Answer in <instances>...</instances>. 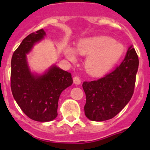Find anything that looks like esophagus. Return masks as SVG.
Wrapping results in <instances>:
<instances>
[{
	"label": "esophagus",
	"instance_id": "34e87169",
	"mask_svg": "<svg viewBox=\"0 0 150 150\" xmlns=\"http://www.w3.org/2000/svg\"><path fill=\"white\" fill-rule=\"evenodd\" d=\"M73 82H74L75 85H79L81 83V79H79V77L75 76V77L73 78Z\"/></svg>",
	"mask_w": 150,
	"mask_h": 150
}]
</instances>
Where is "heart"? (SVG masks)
Returning <instances> with one entry per match:
<instances>
[{
  "mask_svg": "<svg viewBox=\"0 0 150 150\" xmlns=\"http://www.w3.org/2000/svg\"><path fill=\"white\" fill-rule=\"evenodd\" d=\"M125 50V46L114 38L96 36L79 40L75 50L71 46H66L64 53L72 62L76 61V53L88 56L85 64L88 73L93 76H102L118 62Z\"/></svg>",
  "mask_w": 150,
  "mask_h": 150,
  "instance_id": "obj_1",
  "label": "heart"
}]
</instances>
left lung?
<instances>
[{"mask_svg":"<svg viewBox=\"0 0 150 150\" xmlns=\"http://www.w3.org/2000/svg\"><path fill=\"white\" fill-rule=\"evenodd\" d=\"M138 68L139 57L131 46L115 70L98 80L83 82L86 116L94 121H107L116 116L132 96Z\"/></svg>","mask_w":150,"mask_h":150,"instance_id":"left-lung-1","label":"left lung"}]
</instances>
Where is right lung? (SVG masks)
Listing matches in <instances>:
<instances>
[{
    "mask_svg": "<svg viewBox=\"0 0 150 150\" xmlns=\"http://www.w3.org/2000/svg\"><path fill=\"white\" fill-rule=\"evenodd\" d=\"M45 36L43 29L27 36L14 52L11 64L14 99L26 116L41 122L56 118L60 95L73 82L71 73L56 65H52L43 75L31 72L26 54Z\"/></svg>",
    "mask_w": 150,
    "mask_h": 150,
    "instance_id": "add662e5",
    "label": "right lung"
}]
</instances>
